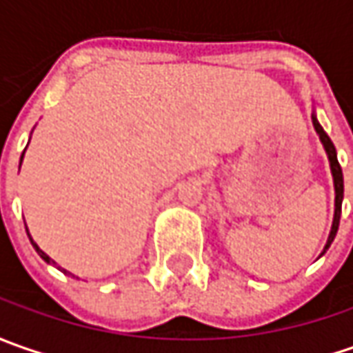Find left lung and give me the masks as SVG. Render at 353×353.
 Instances as JSON below:
<instances>
[{
	"mask_svg": "<svg viewBox=\"0 0 353 353\" xmlns=\"http://www.w3.org/2000/svg\"><path fill=\"white\" fill-rule=\"evenodd\" d=\"M312 125H314V129H316L320 141H322V145H324V151H326V155H328V161H330V170H332V179H334V192H336V200H334L332 230H330L328 241H326V245H324V251H322V253H326V250L330 248V243H332L334 237H336L338 225H340L342 200H344V174H342V167H340V163H338V157H336V147H334V143L330 141V137L326 135V131H324V129H322V125L319 123L316 116H312ZM322 253H320V255H322Z\"/></svg>",
	"mask_w": 353,
	"mask_h": 353,
	"instance_id": "obj_1",
	"label": "left lung"
}]
</instances>
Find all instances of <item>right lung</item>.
Instances as JSON below:
<instances>
[{"label": "right lung", "mask_w": 353, "mask_h": 353, "mask_svg": "<svg viewBox=\"0 0 353 353\" xmlns=\"http://www.w3.org/2000/svg\"><path fill=\"white\" fill-rule=\"evenodd\" d=\"M23 153H25V151H23ZM21 161H23V155H21ZM19 167H21V163H19ZM27 236H29V232H27ZM29 239H31V243H33L34 251H37V253H39V255H41V257H43V259H45V261H47V263H54V261H52V259H50V257H48L47 253H45V251L41 250V248H39V245H37V243H34V241H33V237L29 236ZM59 269H61V267H59ZM61 271H64V273H68V271H66V269H61ZM68 275H72V273H68ZM72 277H74V275H72Z\"/></svg>", "instance_id": "obj_1"}]
</instances>
